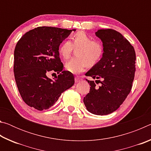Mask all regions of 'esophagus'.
<instances>
[{
    "mask_svg": "<svg viewBox=\"0 0 151 151\" xmlns=\"http://www.w3.org/2000/svg\"><path fill=\"white\" fill-rule=\"evenodd\" d=\"M81 80H82V78L79 77V76H76V77L75 78V81L76 83H79V82H81Z\"/></svg>",
    "mask_w": 151,
    "mask_h": 151,
    "instance_id": "obj_1",
    "label": "esophagus"
}]
</instances>
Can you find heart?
<instances>
[{"mask_svg": "<svg viewBox=\"0 0 151 151\" xmlns=\"http://www.w3.org/2000/svg\"><path fill=\"white\" fill-rule=\"evenodd\" d=\"M73 48L76 57L66 62V69L73 74H79L87 66H93L101 60L104 54V47L101 42L94 40L84 31H78L70 37V42L65 41L58 48L59 55L65 59L70 57Z\"/></svg>", "mask_w": 151, "mask_h": 151, "instance_id": "obj_1", "label": "heart"}]
</instances>
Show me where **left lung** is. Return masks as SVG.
Here are the masks:
<instances>
[{"label":"left lung","mask_w":151,"mask_h":151,"mask_svg":"<svg viewBox=\"0 0 151 151\" xmlns=\"http://www.w3.org/2000/svg\"><path fill=\"white\" fill-rule=\"evenodd\" d=\"M95 35L103 42L104 54L85 74L96 81L86 80L91 87L83 102L92 114L106 115L118 109L131 92L136 55L129 40L116 30L100 29ZM97 81L100 87L96 85Z\"/></svg>","instance_id":"8db88e82"}]
</instances>
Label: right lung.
Instances as JSON below:
<instances>
[{
  "label": "right lung",
  "instance_id": "obj_1",
  "mask_svg": "<svg viewBox=\"0 0 151 151\" xmlns=\"http://www.w3.org/2000/svg\"><path fill=\"white\" fill-rule=\"evenodd\" d=\"M72 31L40 27L18 41L14 52V78L20 96L29 106L39 111L49 109L75 83L73 74L63 70L58 52L60 45ZM50 72L60 75L51 79L47 76Z\"/></svg>",
  "mask_w": 151,
  "mask_h": 151
}]
</instances>
